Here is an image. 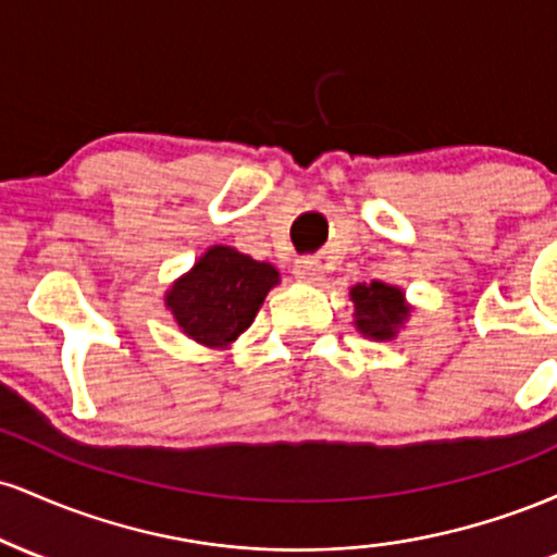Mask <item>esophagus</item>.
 <instances>
[{"mask_svg":"<svg viewBox=\"0 0 557 557\" xmlns=\"http://www.w3.org/2000/svg\"><path fill=\"white\" fill-rule=\"evenodd\" d=\"M293 274H296L300 283L319 285L324 280V267L322 261L314 257H300L296 259V264H293Z\"/></svg>","mask_w":557,"mask_h":557,"instance_id":"obj_1","label":"esophagus"}]
</instances>
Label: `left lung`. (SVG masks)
Segmentation results:
<instances>
[{
    "label": "left lung",
    "mask_w": 557,
    "mask_h": 557,
    "mask_svg": "<svg viewBox=\"0 0 557 557\" xmlns=\"http://www.w3.org/2000/svg\"><path fill=\"white\" fill-rule=\"evenodd\" d=\"M350 300H354V324L363 337L387 343L398 337V332L406 327L413 306L406 300V290L398 285L380 283H356L350 287Z\"/></svg>",
    "instance_id": "obj_1"
}]
</instances>
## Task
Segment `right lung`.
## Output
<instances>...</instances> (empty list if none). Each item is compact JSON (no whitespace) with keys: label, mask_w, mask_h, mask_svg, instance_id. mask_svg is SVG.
Returning a JSON list of instances; mask_svg holds the SVG:
<instances>
[{"label":"right lung","mask_w":557,"mask_h":557,"mask_svg":"<svg viewBox=\"0 0 557 557\" xmlns=\"http://www.w3.org/2000/svg\"><path fill=\"white\" fill-rule=\"evenodd\" d=\"M280 272L233 246H209L164 293V306L185 337L207 348H230L251 327Z\"/></svg>","instance_id":"obj_1"}]
</instances>
